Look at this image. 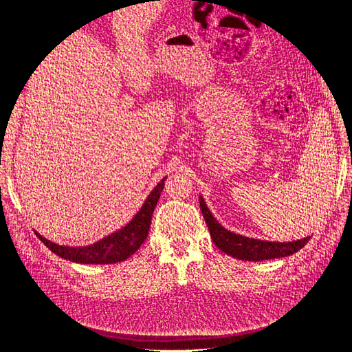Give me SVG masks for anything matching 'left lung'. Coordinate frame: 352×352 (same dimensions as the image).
I'll use <instances>...</instances> for the list:
<instances>
[{
    "label": "left lung",
    "instance_id": "1",
    "mask_svg": "<svg viewBox=\"0 0 352 352\" xmlns=\"http://www.w3.org/2000/svg\"><path fill=\"white\" fill-rule=\"evenodd\" d=\"M199 207L208 226L211 239L214 242L216 247L225 254L230 255V257H235L238 260L263 261V260L287 257V255H292L296 251H300L311 238V236H307L304 239H298L292 242H274V241L270 242V241H261V239L242 236L235 232L225 229L220 225V223L214 219V216L211 214V211L207 207L202 195H199Z\"/></svg>",
    "mask_w": 352,
    "mask_h": 352
}]
</instances>
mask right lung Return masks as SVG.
Returning a JSON list of instances; mask_svg holds the SVG:
<instances>
[{"instance_id":"obj_1","label":"right lung","mask_w":352,"mask_h":352,"mask_svg":"<svg viewBox=\"0 0 352 352\" xmlns=\"http://www.w3.org/2000/svg\"><path fill=\"white\" fill-rule=\"evenodd\" d=\"M164 180L166 177L160 180V184L146 197L141 210L136 212L126 226L110 233L109 236L100 239L98 242L87 245V247H69V245H58L56 242H51L39 235V233L38 236L58 257L73 263L114 264L124 261L141 248V245L148 236L154 208L157 206V201L160 199V195L163 192Z\"/></svg>"}]
</instances>
